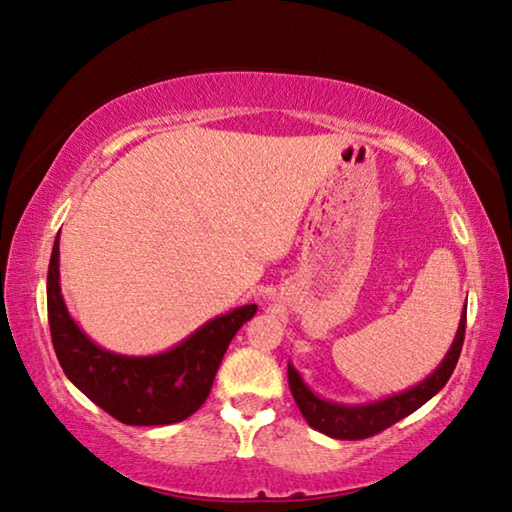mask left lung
Segmentation results:
<instances>
[{"label":"left lung","mask_w":512,"mask_h":512,"mask_svg":"<svg viewBox=\"0 0 512 512\" xmlns=\"http://www.w3.org/2000/svg\"><path fill=\"white\" fill-rule=\"evenodd\" d=\"M465 324L467 306L463 308L456 338L451 342L447 356L442 358V363L435 367L422 383H417L404 392H397V395L379 401H367V404H338V401H329L315 395V392L304 383V379H301L295 365L288 363V383L292 397H295L308 426H313L315 431L329 435V438L335 440L370 438V435L381 433L383 429H388V426L404 420L410 413H415L417 408L424 406L426 401L445 388L449 376L456 370L460 349H463Z\"/></svg>","instance_id":"8db88e82"}]
</instances>
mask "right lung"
<instances>
[{
    "label": "right lung",
    "instance_id": "right-lung-1",
    "mask_svg": "<svg viewBox=\"0 0 512 512\" xmlns=\"http://www.w3.org/2000/svg\"><path fill=\"white\" fill-rule=\"evenodd\" d=\"M256 304L213 317L177 347L154 356H124L95 345L67 313L58 272V236L47 272L49 331L63 372L90 401L129 426L174 424L197 413L213 388L233 335Z\"/></svg>",
    "mask_w": 512,
    "mask_h": 512
}]
</instances>
